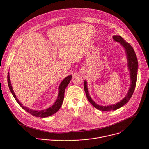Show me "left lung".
Wrapping results in <instances>:
<instances>
[{
  "mask_svg": "<svg viewBox=\"0 0 149 149\" xmlns=\"http://www.w3.org/2000/svg\"><path fill=\"white\" fill-rule=\"evenodd\" d=\"M114 39L120 42V43L123 45V47L125 48L127 59H128V63H129V69L130 71V79H131V87H130L129 91L127 93V95L124 98H123L120 102L114 104V105H110L109 106H100L97 104H96L93 100L91 98L90 96L89 95L87 86V82L84 81V91L86 92V97L90 102L94 106L95 108H96L98 110H100L101 111H111V110H116L122 106H123L124 104H125L127 102H128L129 100L131 98L135 88L136 86L137 82V68H138V62L137 56L136 55V53L134 52V50L133 49V47L130 45L129 43L127 42L120 35H114L113 36Z\"/></svg>",
  "mask_w": 149,
  "mask_h": 149,
  "instance_id": "obj_1",
  "label": "left lung"
}]
</instances>
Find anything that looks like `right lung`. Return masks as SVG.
I'll use <instances>...</instances> for the list:
<instances>
[{
  "mask_svg": "<svg viewBox=\"0 0 149 149\" xmlns=\"http://www.w3.org/2000/svg\"><path fill=\"white\" fill-rule=\"evenodd\" d=\"M71 78H72V75H69L62 81V82L61 83L60 86H59V94H58V98H57L56 101L55 102L54 104L52 106H51V107H49V108H48L46 110H40V111H36V110H32L30 109H28L26 107H25V106H24L22 104H21L19 102L18 99L16 98V96L15 95V93H14V91L12 89L10 81L9 73V72L8 73V86H9L10 91H11L13 97L15 98V99L16 100L17 102L19 104L20 107H22L23 109H24L26 111H27L28 113H29L31 115H32L35 117H47L50 116L55 114V113H56L59 110L60 107H61V105H62V104L63 102V98H64L65 90L66 87H67L68 84L70 83Z\"/></svg>",
  "mask_w": 149,
  "mask_h": 149,
  "instance_id": "right-lung-1",
  "label": "right lung"
}]
</instances>
